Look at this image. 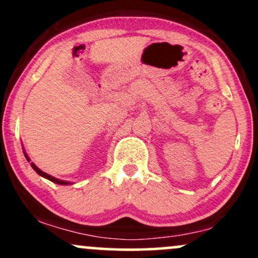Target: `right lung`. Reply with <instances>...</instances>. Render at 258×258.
<instances>
[{
  "label": "right lung",
  "instance_id": "1",
  "mask_svg": "<svg viewBox=\"0 0 258 258\" xmlns=\"http://www.w3.org/2000/svg\"><path fill=\"white\" fill-rule=\"evenodd\" d=\"M23 153H24V157H26V158H27V161H28V162L31 161V159H29V157L27 156V153H26V152L23 151ZM31 165H32V168H33V169L36 170V172L38 173V174L40 175V177H43V178L48 179V180L53 181V183H55V184H60V185H69V184H70V181H67V180H61V179H58V178H54L53 175H50V174H48V173H45V172H43V170H40L39 168H38L37 165L33 163V162H32Z\"/></svg>",
  "mask_w": 258,
  "mask_h": 258
}]
</instances>
